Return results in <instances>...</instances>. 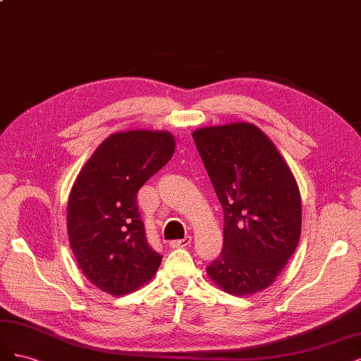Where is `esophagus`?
I'll return each instance as SVG.
<instances>
[{
  "label": "esophagus",
  "instance_id": "34e87169",
  "mask_svg": "<svg viewBox=\"0 0 361 361\" xmlns=\"http://www.w3.org/2000/svg\"><path fill=\"white\" fill-rule=\"evenodd\" d=\"M190 243H192V237H185V238H183V240H173V241H171L169 246H171L172 249H181V247L190 246Z\"/></svg>",
  "mask_w": 361,
  "mask_h": 361
}]
</instances>
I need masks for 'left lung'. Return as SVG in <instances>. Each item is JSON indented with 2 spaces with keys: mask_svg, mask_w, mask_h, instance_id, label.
Returning a JSON list of instances; mask_svg holds the SVG:
<instances>
[{
  "mask_svg": "<svg viewBox=\"0 0 361 361\" xmlns=\"http://www.w3.org/2000/svg\"><path fill=\"white\" fill-rule=\"evenodd\" d=\"M193 141L224 208V249L207 274L235 297L281 274L301 234L297 181L271 139L240 121L196 129Z\"/></svg>",
  "mask_w": 361,
  "mask_h": 361,
  "instance_id": "8db88e82",
  "label": "left lung"
}]
</instances>
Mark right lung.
Here are the masks:
<instances>
[{
  "instance_id": "obj_1",
  "label": "right lung",
  "mask_w": 361,
  "mask_h": 361,
  "mask_svg": "<svg viewBox=\"0 0 361 361\" xmlns=\"http://www.w3.org/2000/svg\"><path fill=\"white\" fill-rule=\"evenodd\" d=\"M173 151L169 132H117L78 173L67 202L68 241L79 269L103 293H135L160 267L161 255L147 241L136 195Z\"/></svg>"
}]
</instances>
